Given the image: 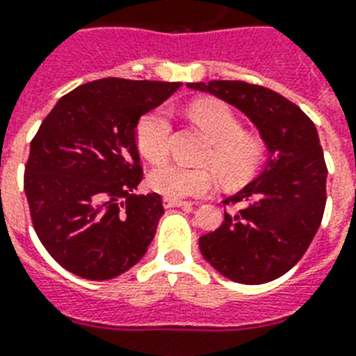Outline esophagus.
Instances as JSON below:
<instances>
[{
    "label": "esophagus",
    "instance_id": "esophagus-1",
    "mask_svg": "<svg viewBox=\"0 0 356 356\" xmlns=\"http://www.w3.org/2000/svg\"><path fill=\"white\" fill-rule=\"evenodd\" d=\"M163 206L165 207H186V206H191V202L180 200V198H169V196H165Z\"/></svg>",
    "mask_w": 356,
    "mask_h": 356
}]
</instances>
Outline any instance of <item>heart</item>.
Segmentation results:
<instances>
[{
    "instance_id": "1",
    "label": "heart",
    "mask_w": 356,
    "mask_h": 356,
    "mask_svg": "<svg viewBox=\"0 0 356 356\" xmlns=\"http://www.w3.org/2000/svg\"><path fill=\"white\" fill-rule=\"evenodd\" d=\"M189 112L215 141L209 161H213L218 175L227 184H237L254 175L263 158V141L252 134L243 132L241 119L232 108H227L222 102L204 101L191 104ZM170 134L172 119L169 110L156 108L139 119L136 127V143L139 152L152 163H160L169 156ZM149 184L156 193L169 198L198 196L209 191V187L213 186V172L209 169L170 161L150 172Z\"/></svg>"
}]
</instances>
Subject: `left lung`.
I'll use <instances>...</instances> for the list:
<instances>
[{
  "label": "left lung",
  "instance_id": "left-lung-1",
  "mask_svg": "<svg viewBox=\"0 0 356 356\" xmlns=\"http://www.w3.org/2000/svg\"><path fill=\"white\" fill-rule=\"evenodd\" d=\"M187 88L241 110L268 152L261 172L227 198L243 202V209L224 213L220 227L200 237L202 255L235 283L277 280L303 257L325 209L327 167L316 127L294 102L264 86L211 81Z\"/></svg>",
  "mask_w": 356,
  "mask_h": 356
}]
</instances>
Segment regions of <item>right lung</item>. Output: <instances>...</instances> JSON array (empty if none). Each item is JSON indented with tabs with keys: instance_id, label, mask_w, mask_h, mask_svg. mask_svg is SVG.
<instances>
[{
	"instance_id": "right-lung-1",
	"label": "right lung",
	"mask_w": 356,
	"mask_h": 356,
	"mask_svg": "<svg viewBox=\"0 0 356 356\" xmlns=\"http://www.w3.org/2000/svg\"><path fill=\"white\" fill-rule=\"evenodd\" d=\"M181 82L101 79L56 102L31 141L25 195L56 263L92 281L118 277L149 250L163 204L143 180L136 127Z\"/></svg>"
}]
</instances>
